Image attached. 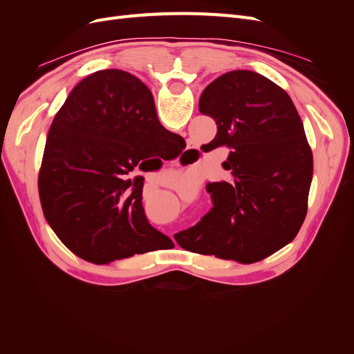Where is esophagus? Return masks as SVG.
Returning a JSON list of instances; mask_svg holds the SVG:
<instances>
[{
    "label": "esophagus",
    "mask_w": 354,
    "mask_h": 354,
    "mask_svg": "<svg viewBox=\"0 0 354 354\" xmlns=\"http://www.w3.org/2000/svg\"><path fill=\"white\" fill-rule=\"evenodd\" d=\"M189 151H194V149H192V147H189Z\"/></svg>",
    "instance_id": "obj_1"
}]
</instances>
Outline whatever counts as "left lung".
<instances>
[{
	"label": "left lung",
	"instance_id": "left-lung-1",
	"mask_svg": "<svg viewBox=\"0 0 354 354\" xmlns=\"http://www.w3.org/2000/svg\"><path fill=\"white\" fill-rule=\"evenodd\" d=\"M199 112L217 124L208 151L230 149V181L209 183L212 208L176 234L185 250L239 263L260 261L291 242L307 214L313 155L288 93L252 71L214 80Z\"/></svg>",
	"mask_w": 354,
	"mask_h": 354
}]
</instances>
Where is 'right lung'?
<instances>
[{
	"label": "right lung",
	"instance_id": "obj_1",
	"mask_svg": "<svg viewBox=\"0 0 354 354\" xmlns=\"http://www.w3.org/2000/svg\"><path fill=\"white\" fill-rule=\"evenodd\" d=\"M185 140L160 125L153 95L134 75L99 71L82 80L53 120L38 176L44 216L80 259L108 264L171 242L149 224L140 160L169 159Z\"/></svg>",
	"mask_w": 354,
	"mask_h": 354
}]
</instances>
